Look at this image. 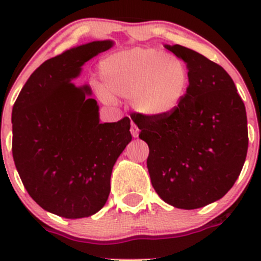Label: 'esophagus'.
Instances as JSON below:
<instances>
[{
    "label": "esophagus",
    "mask_w": 261,
    "mask_h": 261,
    "mask_svg": "<svg viewBox=\"0 0 261 261\" xmlns=\"http://www.w3.org/2000/svg\"><path fill=\"white\" fill-rule=\"evenodd\" d=\"M130 131H131V135H133L134 137H137V136H139V133H140V130H139V127L136 126V124H135V122H131V127H130Z\"/></svg>",
    "instance_id": "esophagus-1"
}]
</instances>
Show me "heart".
Wrapping results in <instances>:
<instances>
[{
    "mask_svg": "<svg viewBox=\"0 0 261 261\" xmlns=\"http://www.w3.org/2000/svg\"><path fill=\"white\" fill-rule=\"evenodd\" d=\"M103 87L97 92L104 103L115 97L130 98L135 110L163 116L178 108L189 87V71L174 55L135 47L114 54L99 65Z\"/></svg>",
    "mask_w": 261,
    "mask_h": 261,
    "instance_id": "1",
    "label": "heart"
}]
</instances>
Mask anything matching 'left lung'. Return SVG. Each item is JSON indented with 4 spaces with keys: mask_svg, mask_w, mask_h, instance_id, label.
<instances>
[{
    "mask_svg": "<svg viewBox=\"0 0 261 261\" xmlns=\"http://www.w3.org/2000/svg\"><path fill=\"white\" fill-rule=\"evenodd\" d=\"M187 64L189 87L178 108L163 116L133 113L149 148L155 193L176 208L217 201L233 187L248 151L247 113L223 67L181 46L164 45Z\"/></svg>",
    "mask_w": 261,
    "mask_h": 261,
    "instance_id": "left-lung-1",
    "label": "left lung"
}]
</instances>
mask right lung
Returning a JSON list of instances; mask_svg holds the SVG:
<instances>
[{
  "label": "right lung",
  "mask_w": 261,
  "mask_h": 261,
  "mask_svg": "<svg viewBox=\"0 0 261 261\" xmlns=\"http://www.w3.org/2000/svg\"><path fill=\"white\" fill-rule=\"evenodd\" d=\"M114 45L92 41L46 60L31 74L12 110V153L23 185L40 207L65 218L106 205L114 164L133 136L127 116L99 122L89 86L72 80Z\"/></svg>",
  "instance_id": "obj_1"
}]
</instances>
